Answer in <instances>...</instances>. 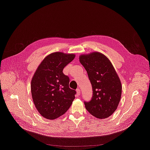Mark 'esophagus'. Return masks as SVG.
I'll return each mask as SVG.
<instances>
[{
    "instance_id": "obj_1",
    "label": "esophagus",
    "mask_w": 150,
    "mask_h": 150,
    "mask_svg": "<svg viewBox=\"0 0 150 150\" xmlns=\"http://www.w3.org/2000/svg\"><path fill=\"white\" fill-rule=\"evenodd\" d=\"M76 95H77V96H79L80 94H81V90H80L79 88H78V89L76 90Z\"/></svg>"
}]
</instances>
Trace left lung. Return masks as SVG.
<instances>
[{
    "instance_id": "obj_1",
    "label": "left lung",
    "mask_w": 150,
    "mask_h": 150,
    "mask_svg": "<svg viewBox=\"0 0 150 150\" xmlns=\"http://www.w3.org/2000/svg\"><path fill=\"white\" fill-rule=\"evenodd\" d=\"M79 58L87 72L93 91L91 100L84 102L85 108L97 118H107L115 111L120 101L122 85L120 78L110 59L100 52L81 55Z\"/></svg>"
}]
</instances>
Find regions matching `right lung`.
Instances as JSON below:
<instances>
[{
	"label": "right lung",
	"mask_w": 150,
	"mask_h": 150,
	"mask_svg": "<svg viewBox=\"0 0 150 150\" xmlns=\"http://www.w3.org/2000/svg\"><path fill=\"white\" fill-rule=\"evenodd\" d=\"M75 57L74 54L61 52L49 54L41 62L32 78L33 103L46 119L55 120L64 115L74 100L76 91L69 88V78L62 71Z\"/></svg>",
	"instance_id": "obj_1"
}]
</instances>
